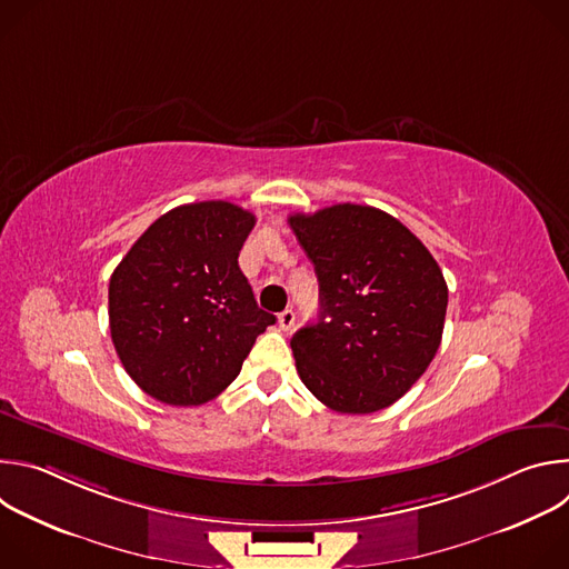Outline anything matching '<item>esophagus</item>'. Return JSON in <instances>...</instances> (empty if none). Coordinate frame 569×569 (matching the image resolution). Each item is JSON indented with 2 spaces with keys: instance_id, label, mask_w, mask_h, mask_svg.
Listing matches in <instances>:
<instances>
[{
  "instance_id": "34e87169",
  "label": "esophagus",
  "mask_w": 569,
  "mask_h": 569,
  "mask_svg": "<svg viewBox=\"0 0 569 569\" xmlns=\"http://www.w3.org/2000/svg\"><path fill=\"white\" fill-rule=\"evenodd\" d=\"M279 327L283 331H290L295 327V310L292 308H286L279 312Z\"/></svg>"
}]
</instances>
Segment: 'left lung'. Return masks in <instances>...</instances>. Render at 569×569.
I'll use <instances>...</instances> for the list:
<instances>
[{"instance_id":"obj_1","label":"left lung","mask_w":569,"mask_h":569,"mask_svg":"<svg viewBox=\"0 0 569 569\" xmlns=\"http://www.w3.org/2000/svg\"><path fill=\"white\" fill-rule=\"evenodd\" d=\"M288 222L319 281L317 321L290 340L301 382L340 415L389 408L441 345V268L408 227L376 207L345 202Z\"/></svg>"}]
</instances>
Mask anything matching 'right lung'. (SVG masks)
Instances as JSON below:
<instances>
[{
  "instance_id": "1",
  "label": "right lung",
  "mask_w": 569,
  "mask_h": 569,
  "mask_svg": "<svg viewBox=\"0 0 569 569\" xmlns=\"http://www.w3.org/2000/svg\"><path fill=\"white\" fill-rule=\"evenodd\" d=\"M257 218L224 200L159 216L110 277V333L128 376L154 400L202 405L240 373L277 321L238 268Z\"/></svg>"
}]
</instances>
